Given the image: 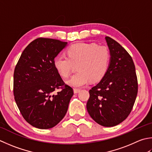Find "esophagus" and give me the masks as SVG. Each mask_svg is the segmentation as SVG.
I'll list each match as a JSON object with an SVG mask.
<instances>
[{
    "instance_id": "1",
    "label": "esophagus",
    "mask_w": 152,
    "mask_h": 152,
    "mask_svg": "<svg viewBox=\"0 0 152 152\" xmlns=\"http://www.w3.org/2000/svg\"><path fill=\"white\" fill-rule=\"evenodd\" d=\"M80 91V89H76V88L74 89V94H78V93H79Z\"/></svg>"
}]
</instances>
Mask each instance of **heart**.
<instances>
[{
  "label": "heart",
  "instance_id": "heart-1",
  "mask_svg": "<svg viewBox=\"0 0 152 152\" xmlns=\"http://www.w3.org/2000/svg\"><path fill=\"white\" fill-rule=\"evenodd\" d=\"M67 56H56L53 61L56 72L62 78L70 75L74 64L78 73L67 80V84L74 88L87 85L91 80L97 82L107 72L111 55L105 45L96 43H76L66 50Z\"/></svg>",
  "mask_w": 152,
  "mask_h": 152
}]
</instances>
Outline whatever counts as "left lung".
Returning a JSON list of instances; mask_svg holds the SVG:
<instances>
[{
    "label": "left lung",
    "mask_w": 152,
    "mask_h": 152,
    "mask_svg": "<svg viewBox=\"0 0 152 152\" xmlns=\"http://www.w3.org/2000/svg\"><path fill=\"white\" fill-rule=\"evenodd\" d=\"M111 58L107 72L90 90L86 107L100 125L115 126L131 112L138 93V81L132 58L117 41L105 37Z\"/></svg>",
    "instance_id": "1"
}]
</instances>
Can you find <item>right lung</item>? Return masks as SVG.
Returning a JSON list of instances; mask_svg holds the SVG:
<instances>
[{
  "mask_svg": "<svg viewBox=\"0 0 152 152\" xmlns=\"http://www.w3.org/2000/svg\"><path fill=\"white\" fill-rule=\"evenodd\" d=\"M67 42L38 38L23 50L14 72V95L29 124L40 129L56 126L66 115L74 92L64 84L53 64ZM62 90L55 94L57 88Z\"/></svg>",
  "mask_w": 152,
  "mask_h": 152,
  "instance_id": "1",
  "label": "right lung"
}]
</instances>
